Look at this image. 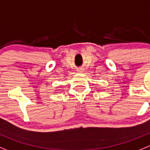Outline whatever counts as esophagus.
I'll list each match as a JSON object with an SVG mask.
<instances>
[{"instance_id":"esophagus-1","label":"esophagus","mask_w":150,"mask_h":150,"mask_svg":"<svg viewBox=\"0 0 150 150\" xmlns=\"http://www.w3.org/2000/svg\"><path fill=\"white\" fill-rule=\"evenodd\" d=\"M83 71H84V69H83V68H80V69H78V72H83Z\"/></svg>"}]
</instances>
